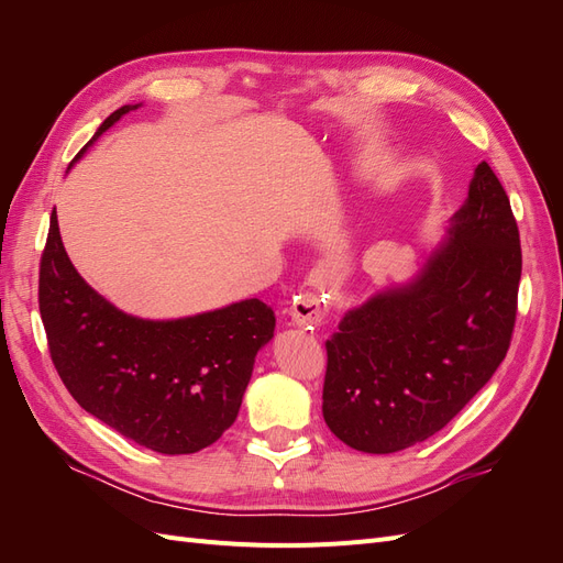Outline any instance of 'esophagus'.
<instances>
[{"label": "esophagus", "instance_id": "34e87169", "mask_svg": "<svg viewBox=\"0 0 563 563\" xmlns=\"http://www.w3.org/2000/svg\"><path fill=\"white\" fill-rule=\"evenodd\" d=\"M291 323L298 329H317L323 323V308L317 296L300 294L291 302Z\"/></svg>", "mask_w": 563, "mask_h": 563}]
</instances>
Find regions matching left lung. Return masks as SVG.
Returning a JSON list of instances; mask_svg holds the SVG:
<instances>
[{
  "label": "left lung",
  "instance_id": "left-lung-1",
  "mask_svg": "<svg viewBox=\"0 0 563 563\" xmlns=\"http://www.w3.org/2000/svg\"><path fill=\"white\" fill-rule=\"evenodd\" d=\"M519 279L517 220L482 162L416 275L347 310L327 340L321 413L329 430L380 455L439 432L505 360Z\"/></svg>",
  "mask_w": 563,
  "mask_h": 563
}]
</instances>
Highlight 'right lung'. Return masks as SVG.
I'll use <instances>...</instances> for the list:
<instances>
[{
    "label": "right lung",
    "instance_id": "right-lung-1",
    "mask_svg": "<svg viewBox=\"0 0 563 563\" xmlns=\"http://www.w3.org/2000/svg\"><path fill=\"white\" fill-rule=\"evenodd\" d=\"M139 108L114 110L75 162ZM40 312L51 360L75 401L164 455L197 453L223 437L240 413L255 354L275 338V312L258 298L178 319L114 308L67 258L56 216L40 267Z\"/></svg>",
    "mask_w": 563,
    "mask_h": 563
}]
</instances>
